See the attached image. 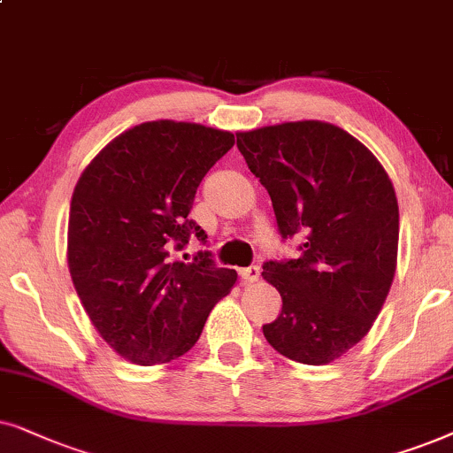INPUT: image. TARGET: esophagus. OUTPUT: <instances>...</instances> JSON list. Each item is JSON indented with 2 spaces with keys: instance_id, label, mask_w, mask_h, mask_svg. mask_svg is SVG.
<instances>
[{
  "instance_id": "34e87169",
  "label": "esophagus",
  "mask_w": 453,
  "mask_h": 453,
  "mask_svg": "<svg viewBox=\"0 0 453 453\" xmlns=\"http://www.w3.org/2000/svg\"><path fill=\"white\" fill-rule=\"evenodd\" d=\"M240 277L246 283H255L258 281V277H261V269L257 267V265H252V267H246V269H240Z\"/></svg>"
}]
</instances>
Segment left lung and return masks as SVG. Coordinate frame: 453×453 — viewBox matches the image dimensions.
Segmentation results:
<instances>
[{"instance_id":"8db88e82","label":"left lung","mask_w":453,"mask_h":453,"mask_svg":"<svg viewBox=\"0 0 453 453\" xmlns=\"http://www.w3.org/2000/svg\"><path fill=\"white\" fill-rule=\"evenodd\" d=\"M238 149L273 203L281 238L303 234V257L263 265L281 312L263 335L281 357L329 365L381 312L397 265L394 184L358 138L321 119L238 132Z\"/></svg>"}]
</instances>
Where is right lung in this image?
<instances>
[{"label":"right lung","mask_w":453,"mask_h":453,"mask_svg":"<svg viewBox=\"0 0 453 453\" xmlns=\"http://www.w3.org/2000/svg\"><path fill=\"white\" fill-rule=\"evenodd\" d=\"M234 147L227 130L157 119L122 132L78 178L70 203L68 269L90 323L132 365L172 363L203 334L238 273L209 252L172 261L204 232L188 213L198 184Z\"/></svg>","instance_id":"1"}]
</instances>
